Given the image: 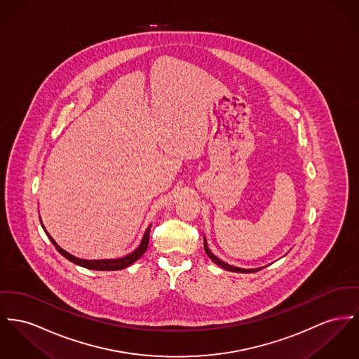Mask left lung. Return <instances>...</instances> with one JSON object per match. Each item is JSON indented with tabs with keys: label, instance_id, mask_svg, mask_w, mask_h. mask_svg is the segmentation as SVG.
Segmentation results:
<instances>
[{
	"label": "left lung",
	"instance_id": "left-lung-1",
	"mask_svg": "<svg viewBox=\"0 0 359 359\" xmlns=\"http://www.w3.org/2000/svg\"><path fill=\"white\" fill-rule=\"evenodd\" d=\"M204 249H205V253L207 256L219 266H222L223 269L226 271H231V272H238V273H252V272H257L260 269H263L265 266H260V268H239V266H234V265H230V264L224 263L223 260H220L219 257H216L215 255L211 252V249L208 248V243H207V238L204 236Z\"/></svg>",
	"mask_w": 359,
	"mask_h": 359
}]
</instances>
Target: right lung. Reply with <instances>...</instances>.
I'll use <instances>...</instances> for the list:
<instances>
[{
	"label": "right lung",
	"mask_w": 359,
	"mask_h": 359,
	"mask_svg": "<svg viewBox=\"0 0 359 359\" xmlns=\"http://www.w3.org/2000/svg\"><path fill=\"white\" fill-rule=\"evenodd\" d=\"M41 224H42L45 233L48 234V237L50 238V241H51V243L55 246V249H57L65 259H68L69 262H72V263L76 264V265H80V266L87 268V269H94V271H120V269H123V268L132 265L135 262H137V260L143 256L144 252H145L147 248H148L149 230H151V224H149L148 229H147L145 233H144L140 245H139L132 253H129V255H126V256H123V257H120V259H104V260H86V259L74 257L73 255L68 253V252L64 250L62 248H60L58 243H57L54 239L51 238V236L46 231V229H45V226H43L42 220H41Z\"/></svg>",
	"instance_id": "add662e5"
}]
</instances>
